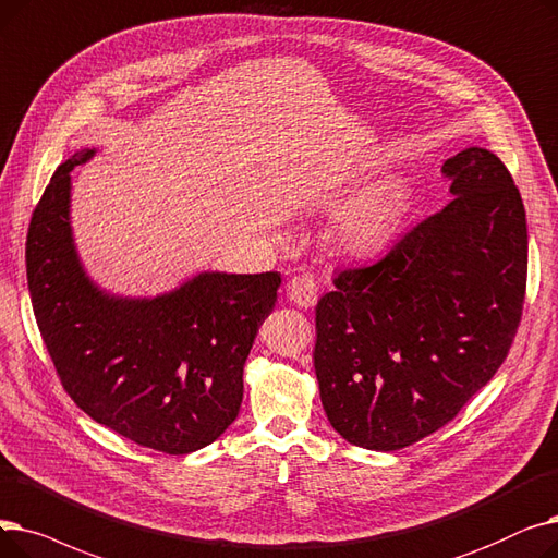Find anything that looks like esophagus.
<instances>
[{
  "label": "esophagus",
  "mask_w": 558,
  "mask_h": 558,
  "mask_svg": "<svg viewBox=\"0 0 558 558\" xmlns=\"http://www.w3.org/2000/svg\"><path fill=\"white\" fill-rule=\"evenodd\" d=\"M288 298L300 308H311L317 302V283L311 275H300L288 283Z\"/></svg>",
  "instance_id": "obj_1"
}]
</instances>
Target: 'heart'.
<instances>
[{
	"label": "heart",
	"instance_id": "1",
	"mask_svg": "<svg viewBox=\"0 0 558 558\" xmlns=\"http://www.w3.org/2000/svg\"><path fill=\"white\" fill-rule=\"evenodd\" d=\"M344 193L348 185H338L325 195V204L333 208ZM407 204V185L400 179L369 185L338 210L336 241L344 252L356 256L386 250L404 227Z\"/></svg>",
	"mask_w": 558,
	"mask_h": 558
}]
</instances>
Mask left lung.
<instances>
[{
    "label": "left lung",
    "mask_w": 558,
    "mask_h": 558,
    "mask_svg": "<svg viewBox=\"0 0 558 558\" xmlns=\"http://www.w3.org/2000/svg\"><path fill=\"white\" fill-rule=\"evenodd\" d=\"M449 202L315 306L313 367L331 427L392 452L434 434L507 359L526 286V218L484 147L447 158Z\"/></svg>",
    "instance_id": "obj_1"
}]
</instances>
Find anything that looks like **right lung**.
<instances>
[{
  "label": "right lung",
  "mask_w": 558,
  "mask_h": 558,
  "mask_svg": "<svg viewBox=\"0 0 558 558\" xmlns=\"http://www.w3.org/2000/svg\"><path fill=\"white\" fill-rule=\"evenodd\" d=\"M95 154L61 163L34 210L26 279L36 323L78 409L143 447L191 454L238 417L245 361L281 275L204 270L154 298L101 288L70 218L72 170Z\"/></svg>",
  "instance_id": "right-lung-1"
}]
</instances>
